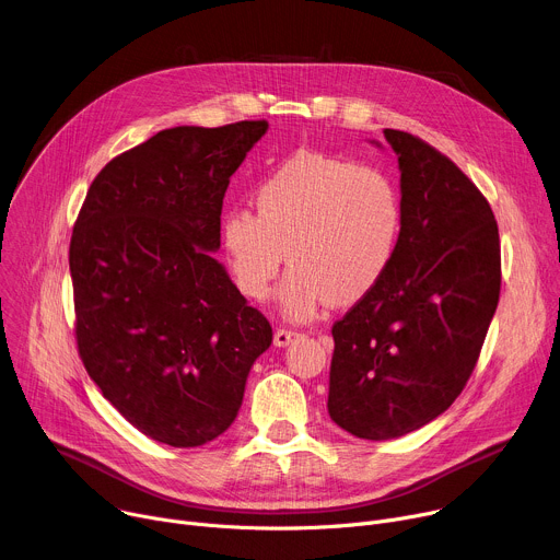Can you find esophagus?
I'll return each instance as SVG.
<instances>
[{
	"label": "esophagus",
	"instance_id": "1",
	"mask_svg": "<svg viewBox=\"0 0 560 560\" xmlns=\"http://www.w3.org/2000/svg\"><path fill=\"white\" fill-rule=\"evenodd\" d=\"M296 337H299V332H294V330L277 328V330H275V346H277V348H285V346H290Z\"/></svg>",
	"mask_w": 560,
	"mask_h": 560
}]
</instances>
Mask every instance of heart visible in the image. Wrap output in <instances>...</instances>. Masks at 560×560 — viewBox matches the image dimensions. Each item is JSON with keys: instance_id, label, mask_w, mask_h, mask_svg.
I'll use <instances>...</instances> for the list:
<instances>
[{"instance_id": "1", "label": "heart", "mask_w": 560, "mask_h": 560, "mask_svg": "<svg viewBox=\"0 0 560 560\" xmlns=\"http://www.w3.org/2000/svg\"><path fill=\"white\" fill-rule=\"evenodd\" d=\"M257 212L228 208L219 242L238 292L264 301L277 290L285 318L305 324L328 305L374 292L401 246L406 210L389 175L324 152H294L255 192Z\"/></svg>"}]
</instances>
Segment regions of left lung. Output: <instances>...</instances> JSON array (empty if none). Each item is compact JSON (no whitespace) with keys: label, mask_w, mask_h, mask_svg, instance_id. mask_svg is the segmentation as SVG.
Returning a JSON list of instances; mask_svg holds the SVG:
<instances>
[{"label":"left lung","mask_w":560,"mask_h":560,"mask_svg":"<svg viewBox=\"0 0 560 560\" xmlns=\"http://www.w3.org/2000/svg\"><path fill=\"white\" fill-rule=\"evenodd\" d=\"M383 137L401 173L404 236L381 285L332 326L328 394L330 419L368 441L410 434L454 404L501 292L486 197L419 137L389 128Z\"/></svg>","instance_id":"8db88e82"}]
</instances>
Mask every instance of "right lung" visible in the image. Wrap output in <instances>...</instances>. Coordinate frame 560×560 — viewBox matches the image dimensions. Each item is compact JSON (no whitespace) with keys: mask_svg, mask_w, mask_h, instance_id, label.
I'll list each match as a JSON object with an SVG mask.
<instances>
[{"mask_svg":"<svg viewBox=\"0 0 560 560\" xmlns=\"http://www.w3.org/2000/svg\"><path fill=\"white\" fill-rule=\"evenodd\" d=\"M266 132L268 121L156 132L106 164L77 217L79 354L104 398L159 443L223 434L272 343L268 318L212 257L230 177Z\"/></svg>","mask_w":560,"mask_h":560,"instance_id":"right-lung-1","label":"right lung"}]
</instances>
